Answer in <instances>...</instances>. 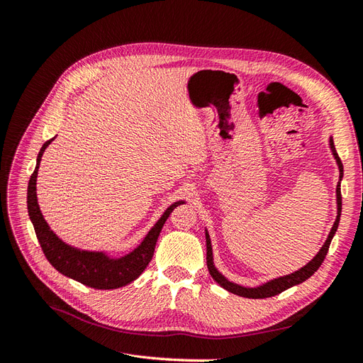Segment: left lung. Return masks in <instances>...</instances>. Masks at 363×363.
<instances>
[{
    "label": "left lung",
    "mask_w": 363,
    "mask_h": 363,
    "mask_svg": "<svg viewBox=\"0 0 363 363\" xmlns=\"http://www.w3.org/2000/svg\"><path fill=\"white\" fill-rule=\"evenodd\" d=\"M330 148H332V152L333 156L336 159V163L339 167V183L336 186V203H337V215H336V219H335V224L330 230V233H328V238L324 242V245L321 247V250L318 251V255L307 263L306 267L300 268L298 271H295L292 274H289V276H283V277H279V279H274V280H269L267 283H263L262 286H257V288H245V286H240V284H236L233 281L227 280L221 272H219L215 265H213V255H212V244H211V238H208V233L206 232V247H207V256H206V260H207V268H208V272H211V276L213 277V280L216 283L221 284V286L224 289H227L228 292L232 294H236L239 296H245V298H268V296H274V295H279L280 292L286 291L292 286H295V284H300L303 281H306L307 279H309L311 276H313L315 271L321 267V263L324 262L325 256H327V251H328V247H330V242L336 233L337 230V225H339V219H340V211H342V196H340V180H342V175H344V167H342V162H340L337 152H336V148H335V144H333V139L330 138Z\"/></svg>",
    "instance_id": "left-lung-1"
}]
</instances>
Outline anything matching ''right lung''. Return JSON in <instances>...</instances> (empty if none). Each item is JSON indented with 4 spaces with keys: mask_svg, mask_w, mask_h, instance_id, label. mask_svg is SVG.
<instances>
[{
    "mask_svg": "<svg viewBox=\"0 0 363 363\" xmlns=\"http://www.w3.org/2000/svg\"><path fill=\"white\" fill-rule=\"evenodd\" d=\"M52 140L54 138L47 140L45 144L42 145L38 155L35 172L31 174L27 189L28 216L31 219L33 227H35V232L43 255H45L48 262L60 274L75 281H80L86 284V286L94 289L123 288L125 284L136 280L140 274L145 271L148 263L152 259V255H155L157 238L162 232L164 221H167L174 208L179 204H183L184 201H177L171 204L160 216L159 221L155 224V227L150 230L148 235L140 242V245L123 257L112 259L104 255L103 251H86L65 244L63 240L59 239L57 235L50 228L45 219H43L36 195V179L40 159L43 151H45V148Z\"/></svg>",
    "mask_w": 363,
    "mask_h": 363,
    "instance_id": "obj_1",
    "label": "right lung"
}]
</instances>
